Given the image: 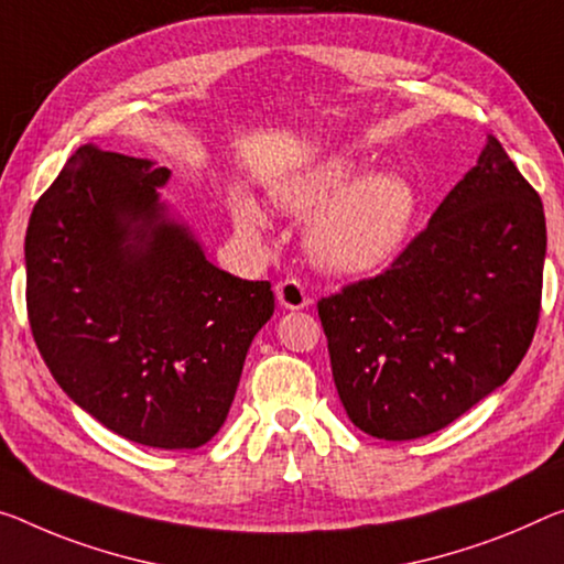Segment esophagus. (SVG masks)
Instances as JSON below:
<instances>
[{
  "label": "esophagus",
  "instance_id": "34e87169",
  "mask_svg": "<svg viewBox=\"0 0 564 564\" xmlns=\"http://www.w3.org/2000/svg\"><path fill=\"white\" fill-rule=\"evenodd\" d=\"M274 292H276V302H280L284 310H302V307L310 305L307 292L297 280L280 282V284H276Z\"/></svg>",
  "mask_w": 564,
  "mask_h": 564
}]
</instances>
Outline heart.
<instances>
[{
	"mask_svg": "<svg viewBox=\"0 0 564 564\" xmlns=\"http://www.w3.org/2000/svg\"><path fill=\"white\" fill-rule=\"evenodd\" d=\"M360 166L348 155H333L272 188V204L292 216H316L305 231L307 254L335 274L376 270L391 257L411 227L415 194L395 173H370L358 182ZM234 224L249 239H262L267 216L249 198L234 202Z\"/></svg>",
	"mask_w": 564,
	"mask_h": 564,
	"instance_id": "b5f03b06",
	"label": "heart"
}]
</instances>
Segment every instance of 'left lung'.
Instances as JSON below:
<instances>
[{"label": "left lung", "mask_w": 564, "mask_h": 564, "mask_svg": "<svg viewBox=\"0 0 564 564\" xmlns=\"http://www.w3.org/2000/svg\"><path fill=\"white\" fill-rule=\"evenodd\" d=\"M540 194L497 138L386 272L317 302L337 395L368 436L411 441L507 383L540 319Z\"/></svg>", "instance_id": "8db88e82"}]
</instances>
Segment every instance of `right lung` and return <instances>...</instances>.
<instances>
[{"label":"right lung","instance_id":"right-lung-1","mask_svg":"<svg viewBox=\"0 0 564 564\" xmlns=\"http://www.w3.org/2000/svg\"><path fill=\"white\" fill-rule=\"evenodd\" d=\"M169 169L77 149L34 204L28 315L57 386L102 426L153 448H198L224 426L270 282L206 259L159 198Z\"/></svg>","mask_w":564,"mask_h":564}]
</instances>
